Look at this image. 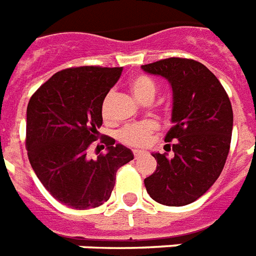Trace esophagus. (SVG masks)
<instances>
[{
	"instance_id": "1",
	"label": "esophagus",
	"mask_w": 256,
	"mask_h": 256,
	"mask_svg": "<svg viewBox=\"0 0 256 256\" xmlns=\"http://www.w3.org/2000/svg\"><path fill=\"white\" fill-rule=\"evenodd\" d=\"M132 154H134V158H136V160H138V158H140L142 156H144L146 152H142V150H134V152H132Z\"/></svg>"
}]
</instances>
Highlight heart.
Listing matches in <instances>:
<instances>
[{
    "mask_svg": "<svg viewBox=\"0 0 256 256\" xmlns=\"http://www.w3.org/2000/svg\"><path fill=\"white\" fill-rule=\"evenodd\" d=\"M130 90L132 96L140 100V104L152 102L156 92V86L152 78L146 76H136L130 81ZM110 102V96L104 98L100 106V114L104 118H108V108ZM158 128V124L154 120H146L140 124H132L124 126L118 132V140L124 144L132 148H144L150 142L152 132Z\"/></svg>",
    "mask_w": 256,
    "mask_h": 256,
    "instance_id": "obj_1",
    "label": "heart"
}]
</instances>
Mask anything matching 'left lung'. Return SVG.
<instances>
[{
	"instance_id": "obj_1",
	"label": "left lung",
	"mask_w": 256,
	"mask_h": 256,
	"mask_svg": "<svg viewBox=\"0 0 256 256\" xmlns=\"http://www.w3.org/2000/svg\"><path fill=\"white\" fill-rule=\"evenodd\" d=\"M172 88L174 158L156 152V170L144 179L148 194L164 206H186L200 198L222 172L230 152L232 108L220 82L200 62L166 58L140 66ZM170 146V144H168Z\"/></svg>"
}]
</instances>
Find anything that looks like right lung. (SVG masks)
<instances>
[{
	"label": "right lung",
	"instance_id": "add662e5",
	"mask_svg": "<svg viewBox=\"0 0 256 256\" xmlns=\"http://www.w3.org/2000/svg\"><path fill=\"white\" fill-rule=\"evenodd\" d=\"M122 68L80 66L58 72L34 92L26 110V148L45 188L68 207L88 210L108 200L116 174L134 156L104 136L106 154L88 158L102 126L100 106Z\"/></svg>",
	"mask_w": 256,
	"mask_h": 256
}]
</instances>
